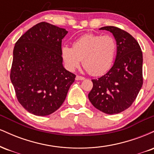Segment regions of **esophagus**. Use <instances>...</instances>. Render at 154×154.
I'll return each instance as SVG.
<instances>
[{"mask_svg": "<svg viewBox=\"0 0 154 154\" xmlns=\"http://www.w3.org/2000/svg\"><path fill=\"white\" fill-rule=\"evenodd\" d=\"M76 80H84L85 79V77H82V76H79L77 75V77H76Z\"/></svg>", "mask_w": 154, "mask_h": 154, "instance_id": "esophagus-1", "label": "esophagus"}]
</instances>
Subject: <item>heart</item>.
Segmentation results:
<instances>
[{"label": "heart", "instance_id": "1", "mask_svg": "<svg viewBox=\"0 0 154 154\" xmlns=\"http://www.w3.org/2000/svg\"><path fill=\"white\" fill-rule=\"evenodd\" d=\"M117 45L113 36L85 34L74 43L73 47H62L61 56L66 68L70 71L80 66L93 76L105 74L112 66Z\"/></svg>", "mask_w": 154, "mask_h": 154}]
</instances>
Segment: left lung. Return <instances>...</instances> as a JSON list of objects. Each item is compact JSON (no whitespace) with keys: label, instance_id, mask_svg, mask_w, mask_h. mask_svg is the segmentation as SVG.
Listing matches in <instances>:
<instances>
[{"label":"left lung","instance_id":"left-lung-1","mask_svg":"<svg viewBox=\"0 0 154 154\" xmlns=\"http://www.w3.org/2000/svg\"><path fill=\"white\" fill-rule=\"evenodd\" d=\"M100 29L109 31L116 41L114 65L106 75L92 79L88 98L93 106L108 114H119L132 105L143 85V53L131 35L113 26Z\"/></svg>","mask_w":154,"mask_h":154}]
</instances>
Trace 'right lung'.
Instances as JSON below:
<instances>
[{"label": "right lung", "mask_w": 154, "mask_h": 154, "mask_svg": "<svg viewBox=\"0 0 154 154\" xmlns=\"http://www.w3.org/2000/svg\"><path fill=\"white\" fill-rule=\"evenodd\" d=\"M68 32L47 22L28 29L15 44L10 78L28 112L47 116L62 105L76 75L63 66L61 42Z\"/></svg>", "instance_id": "right-lung-1"}]
</instances>
